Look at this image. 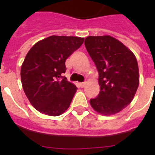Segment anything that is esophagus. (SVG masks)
I'll use <instances>...</instances> for the list:
<instances>
[{
	"label": "esophagus",
	"mask_w": 155,
	"mask_h": 155,
	"mask_svg": "<svg viewBox=\"0 0 155 155\" xmlns=\"http://www.w3.org/2000/svg\"><path fill=\"white\" fill-rule=\"evenodd\" d=\"M80 87H84V86H85V85H86V82L80 83Z\"/></svg>",
	"instance_id": "esophagus-1"
}]
</instances>
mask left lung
<instances>
[{
  "label": "left lung",
  "mask_w": 155,
  "mask_h": 155,
  "mask_svg": "<svg viewBox=\"0 0 155 155\" xmlns=\"http://www.w3.org/2000/svg\"><path fill=\"white\" fill-rule=\"evenodd\" d=\"M84 44L99 73L101 89L90 104L102 115L119 113L131 103L139 85L134 54L110 35L88 36Z\"/></svg>",
  "instance_id": "left-lung-1"
}]
</instances>
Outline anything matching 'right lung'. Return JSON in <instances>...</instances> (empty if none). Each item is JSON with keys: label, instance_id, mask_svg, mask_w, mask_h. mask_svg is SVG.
I'll return each instance as SVG.
<instances>
[{"label": "right lung", "instance_id": "add662e5", "mask_svg": "<svg viewBox=\"0 0 155 155\" xmlns=\"http://www.w3.org/2000/svg\"><path fill=\"white\" fill-rule=\"evenodd\" d=\"M84 38L52 35L36 42L21 68L25 96L41 113L61 115L70 106L77 87L67 80L66 59L83 44Z\"/></svg>", "mask_w": 155, "mask_h": 155}]
</instances>
